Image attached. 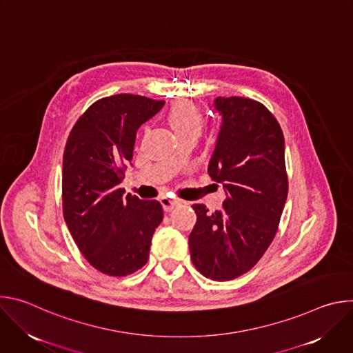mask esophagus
I'll return each instance as SVG.
<instances>
[{"mask_svg":"<svg viewBox=\"0 0 353 353\" xmlns=\"http://www.w3.org/2000/svg\"><path fill=\"white\" fill-rule=\"evenodd\" d=\"M161 204H162L163 210L169 212V211L174 210V208L179 205V201L172 199V198H168V196H162V198H161Z\"/></svg>","mask_w":353,"mask_h":353,"instance_id":"esophagus-1","label":"esophagus"}]
</instances>
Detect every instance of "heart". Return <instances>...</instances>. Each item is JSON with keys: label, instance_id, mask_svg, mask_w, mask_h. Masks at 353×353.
Instances as JSON below:
<instances>
[{"label": "heart", "instance_id": "obj_1", "mask_svg": "<svg viewBox=\"0 0 353 353\" xmlns=\"http://www.w3.org/2000/svg\"><path fill=\"white\" fill-rule=\"evenodd\" d=\"M168 120L179 137L191 132L198 134L201 125H203V117H201L199 110L192 103L184 102V100L174 103L170 108Z\"/></svg>", "mask_w": 353, "mask_h": 353}]
</instances>
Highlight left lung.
Here are the masks:
<instances>
[{
	"label": "left lung",
	"instance_id": "8db88e82",
	"mask_svg": "<svg viewBox=\"0 0 353 353\" xmlns=\"http://www.w3.org/2000/svg\"><path fill=\"white\" fill-rule=\"evenodd\" d=\"M221 130L208 173L228 198L208 214L194 204L196 222L188 244L204 276L230 281L253 268L275 237L288 196L285 139L271 112L247 97H216Z\"/></svg>",
	"mask_w": 353,
	"mask_h": 353
}]
</instances>
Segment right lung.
I'll return each mask as SVG.
<instances>
[{
  "mask_svg": "<svg viewBox=\"0 0 353 353\" xmlns=\"http://www.w3.org/2000/svg\"><path fill=\"white\" fill-rule=\"evenodd\" d=\"M165 105L138 94L94 102L75 123L63 157V212L82 256L97 271L125 276L149 259L150 240L163 219L157 199L120 188L138 128Z\"/></svg>",
  "mask_w": 353,
  "mask_h": 353,
  "instance_id": "obj_1",
  "label": "right lung"
}]
</instances>
